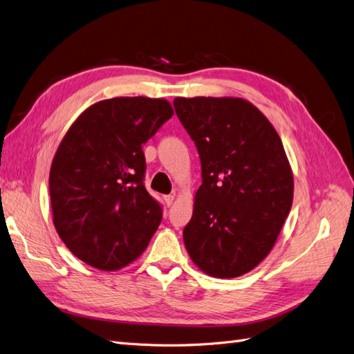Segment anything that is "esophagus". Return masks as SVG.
Wrapping results in <instances>:
<instances>
[{"instance_id":"esophagus-1","label":"esophagus","mask_w":354,"mask_h":354,"mask_svg":"<svg viewBox=\"0 0 354 354\" xmlns=\"http://www.w3.org/2000/svg\"><path fill=\"white\" fill-rule=\"evenodd\" d=\"M174 199H176V195H173V194H171V195H165V196H164V201H165V203H167L168 207L173 205V203H174Z\"/></svg>"}]
</instances>
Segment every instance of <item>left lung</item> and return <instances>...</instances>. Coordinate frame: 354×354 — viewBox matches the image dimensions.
I'll use <instances>...</instances> for the list:
<instances>
[{
	"label": "left lung",
	"instance_id": "1",
	"mask_svg": "<svg viewBox=\"0 0 354 354\" xmlns=\"http://www.w3.org/2000/svg\"><path fill=\"white\" fill-rule=\"evenodd\" d=\"M174 109L202 169L186 250L209 276H242L270 252L291 211L294 178L281 137L243 99L177 97Z\"/></svg>",
	"mask_w": 354,
	"mask_h": 354
}]
</instances>
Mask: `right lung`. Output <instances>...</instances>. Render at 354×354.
I'll list each match as a JSON object with an SVG mask.
<instances>
[{
    "mask_svg": "<svg viewBox=\"0 0 354 354\" xmlns=\"http://www.w3.org/2000/svg\"><path fill=\"white\" fill-rule=\"evenodd\" d=\"M173 113L164 99L102 100L63 137L50 169L53 221L84 263L118 270L146 250L162 207L145 187L143 145Z\"/></svg>",
    "mask_w": 354,
    "mask_h": 354,
    "instance_id": "1",
    "label": "right lung"
}]
</instances>
